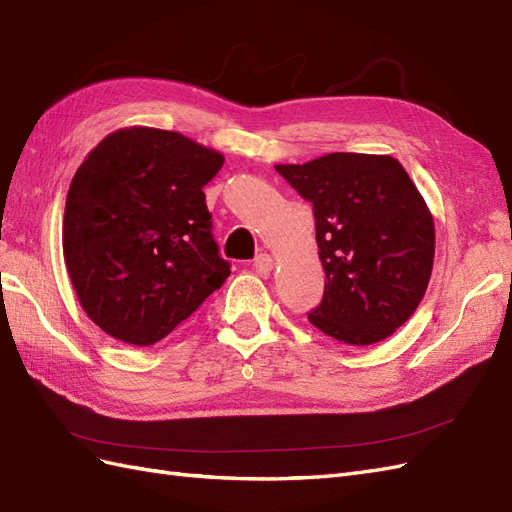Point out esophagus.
Listing matches in <instances>:
<instances>
[{"label": "esophagus", "instance_id": "1", "mask_svg": "<svg viewBox=\"0 0 512 512\" xmlns=\"http://www.w3.org/2000/svg\"><path fill=\"white\" fill-rule=\"evenodd\" d=\"M254 269L258 273H269L273 269V258L269 254H260L254 258Z\"/></svg>", "mask_w": 512, "mask_h": 512}]
</instances>
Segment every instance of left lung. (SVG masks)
<instances>
[{"label": "left lung", "instance_id": "8db88e82", "mask_svg": "<svg viewBox=\"0 0 512 512\" xmlns=\"http://www.w3.org/2000/svg\"><path fill=\"white\" fill-rule=\"evenodd\" d=\"M275 170L312 202L316 219L327 280L308 321L355 347L392 336L420 306L435 256L433 215L403 165L331 153Z\"/></svg>", "mask_w": 512, "mask_h": 512}]
</instances>
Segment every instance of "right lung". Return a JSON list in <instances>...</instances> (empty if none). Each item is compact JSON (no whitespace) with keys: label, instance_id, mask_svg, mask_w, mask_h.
Masks as SVG:
<instances>
[{"label":"right lung","instance_id":"add662e5","mask_svg":"<svg viewBox=\"0 0 512 512\" xmlns=\"http://www.w3.org/2000/svg\"><path fill=\"white\" fill-rule=\"evenodd\" d=\"M222 165L217 150L150 127L114 131L79 165L62 250L81 308L105 334L150 347L226 282L202 191Z\"/></svg>","mask_w":512,"mask_h":512}]
</instances>
